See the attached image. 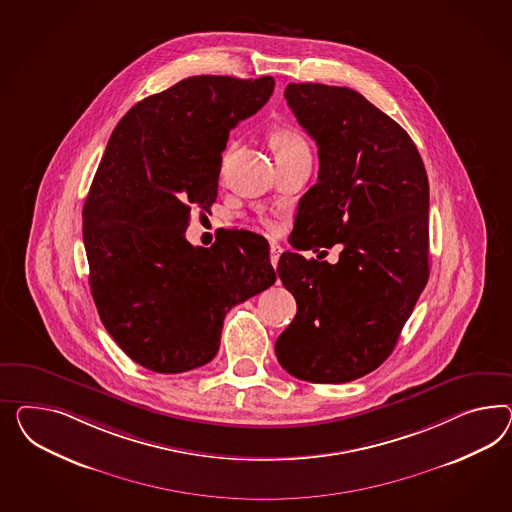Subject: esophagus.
Segmentation results:
<instances>
[{
    "instance_id": "esophagus-1",
    "label": "esophagus",
    "mask_w": 512,
    "mask_h": 512,
    "mask_svg": "<svg viewBox=\"0 0 512 512\" xmlns=\"http://www.w3.org/2000/svg\"><path fill=\"white\" fill-rule=\"evenodd\" d=\"M281 253H283V248H281L279 244H276V242H272V244H270V261L274 264V268H276L277 263H279Z\"/></svg>"
}]
</instances>
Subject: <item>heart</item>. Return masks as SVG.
<instances>
[{"label": "heart", "instance_id": "1", "mask_svg": "<svg viewBox=\"0 0 512 512\" xmlns=\"http://www.w3.org/2000/svg\"><path fill=\"white\" fill-rule=\"evenodd\" d=\"M272 143H274L277 158L291 156V154H298V152L309 151V149H307L305 139L302 138V134H298L296 130H291V128L277 130L276 134L272 136ZM263 225L266 229H276V223L272 220H263Z\"/></svg>", "mask_w": 512, "mask_h": 512}]
</instances>
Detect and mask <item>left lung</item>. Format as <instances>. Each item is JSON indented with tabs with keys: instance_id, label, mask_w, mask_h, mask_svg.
Instances as JSON below:
<instances>
[{
	"instance_id": "obj_1",
	"label": "left lung",
	"mask_w": 512,
	"mask_h": 512,
	"mask_svg": "<svg viewBox=\"0 0 512 512\" xmlns=\"http://www.w3.org/2000/svg\"><path fill=\"white\" fill-rule=\"evenodd\" d=\"M285 98L318 147V182L302 197L277 274L298 313L277 361L315 384L380 367L429 281V179L412 138L354 89L289 83ZM344 246L335 265L302 248Z\"/></svg>"
}]
</instances>
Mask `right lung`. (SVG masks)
Instances as JSON below:
<instances>
[{"label":"right lung","instance_id":"1","mask_svg":"<svg viewBox=\"0 0 512 512\" xmlns=\"http://www.w3.org/2000/svg\"><path fill=\"white\" fill-rule=\"evenodd\" d=\"M274 85L192 76L141 100L111 134L83 205L89 285L113 341L149 371L208 363L229 309L276 283L264 242L236 231L210 248L184 238L192 208L218 197L231 128Z\"/></svg>","mask_w":512,"mask_h":512}]
</instances>
